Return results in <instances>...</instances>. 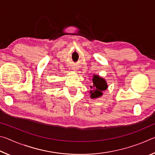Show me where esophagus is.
Wrapping results in <instances>:
<instances>
[{
	"label": "esophagus",
	"mask_w": 155,
	"mask_h": 155,
	"mask_svg": "<svg viewBox=\"0 0 155 155\" xmlns=\"http://www.w3.org/2000/svg\"><path fill=\"white\" fill-rule=\"evenodd\" d=\"M72 70H74V71H76V70H77V68H76L75 67H74V68H72Z\"/></svg>",
	"instance_id": "1"
}]
</instances>
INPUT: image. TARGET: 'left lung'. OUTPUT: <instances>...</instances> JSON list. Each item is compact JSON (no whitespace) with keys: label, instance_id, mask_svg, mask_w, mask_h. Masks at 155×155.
Segmentation results:
<instances>
[{"label":"left lung","instance_id":"1","mask_svg":"<svg viewBox=\"0 0 155 155\" xmlns=\"http://www.w3.org/2000/svg\"><path fill=\"white\" fill-rule=\"evenodd\" d=\"M93 85L90 86V98L96 99L103 95V91L108 88L106 80L99 75L94 74L92 78Z\"/></svg>","mask_w":155,"mask_h":155}]
</instances>
